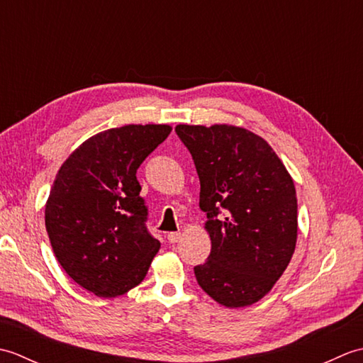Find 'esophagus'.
Here are the masks:
<instances>
[{
    "label": "esophagus",
    "mask_w": 363,
    "mask_h": 363,
    "mask_svg": "<svg viewBox=\"0 0 363 363\" xmlns=\"http://www.w3.org/2000/svg\"><path fill=\"white\" fill-rule=\"evenodd\" d=\"M167 238H168L169 243H177V242H179V238H181V233H169L167 235Z\"/></svg>",
    "instance_id": "34e87169"
}]
</instances>
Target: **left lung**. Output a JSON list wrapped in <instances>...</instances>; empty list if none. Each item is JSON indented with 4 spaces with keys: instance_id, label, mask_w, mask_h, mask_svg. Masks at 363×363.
<instances>
[{
    "instance_id": "8db88e82",
    "label": "left lung",
    "mask_w": 363,
    "mask_h": 363,
    "mask_svg": "<svg viewBox=\"0 0 363 363\" xmlns=\"http://www.w3.org/2000/svg\"><path fill=\"white\" fill-rule=\"evenodd\" d=\"M201 184L211 237L195 276L218 304L237 309L264 298L289 267L298 237L295 184L264 138L233 125H177Z\"/></svg>"
}]
</instances>
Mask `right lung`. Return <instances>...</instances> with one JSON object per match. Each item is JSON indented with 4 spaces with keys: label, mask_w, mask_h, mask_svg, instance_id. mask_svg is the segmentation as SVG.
<instances>
[{
    "label": "right lung",
    "mask_w": 363,
    "mask_h": 363,
    "mask_svg": "<svg viewBox=\"0 0 363 363\" xmlns=\"http://www.w3.org/2000/svg\"><path fill=\"white\" fill-rule=\"evenodd\" d=\"M172 133L168 125H126L98 133L59 168L45 226L65 273L99 298L140 284L160 242L145 221L137 168Z\"/></svg>",
    "instance_id": "1"
}]
</instances>
